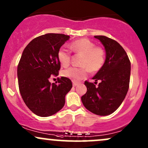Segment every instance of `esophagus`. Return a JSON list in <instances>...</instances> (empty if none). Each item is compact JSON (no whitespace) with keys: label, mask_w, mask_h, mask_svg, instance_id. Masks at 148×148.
<instances>
[{"label":"esophagus","mask_w":148,"mask_h":148,"mask_svg":"<svg viewBox=\"0 0 148 148\" xmlns=\"http://www.w3.org/2000/svg\"><path fill=\"white\" fill-rule=\"evenodd\" d=\"M77 85H78V82H73V85L74 87L77 86Z\"/></svg>","instance_id":"obj_1"}]
</instances>
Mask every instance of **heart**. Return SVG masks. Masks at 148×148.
I'll return each instance as SVG.
<instances>
[{
  "instance_id": "heart-1",
  "label": "heart",
  "mask_w": 148,
  "mask_h": 148,
  "mask_svg": "<svg viewBox=\"0 0 148 148\" xmlns=\"http://www.w3.org/2000/svg\"><path fill=\"white\" fill-rule=\"evenodd\" d=\"M71 51L77 54H82L80 65L81 68H69L62 71V75L75 81H78L91 72L99 71L105 62V51L101 47H96L95 43L87 39L76 40L70 44ZM58 61L63 67H67L71 62V53L63 47L58 49L57 53Z\"/></svg>"
}]
</instances>
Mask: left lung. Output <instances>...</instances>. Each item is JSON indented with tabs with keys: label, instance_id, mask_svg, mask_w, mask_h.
Listing matches in <instances>:
<instances>
[{
	"label": "left lung",
	"instance_id": "left-lung-1",
	"mask_svg": "<svg viewBox=\"0 0 148 148\" xmlns=\"http://www.w3.org/2000/svg\"><path fill=\"white\" fill-rule=\"evenodd\" d=\"M106 51L103 67L92 77L100 82L96 87L85 81L87 92L81 100L87 110L99 116L112 114L124 100L129 88L131 62L126 52L116 41L105 36H95Z\"/></svg>",
	"mask_w": 148,
	"mask_h": 148
}]
</instances>
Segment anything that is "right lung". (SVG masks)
<instances>
[{"mask_svg": "<svg viewBox=\"0 0 148 148\" xmlns=\"http://www.w3.org/2000/svg\"><path fill=\"white\" fill-rule=\"evenodd\" d=\"M69 38L63 34H44L32 40L23 52L17 66L19 90L27 106L39 116H50L61 110L73 87L67 77L58 78V84L49 80L51 75H58L57 53Z\"/></svg>", "mask_w": 148, "mask_h": 148, "instance_id": "add662e5", "label": "right lung"}]
</instances>
